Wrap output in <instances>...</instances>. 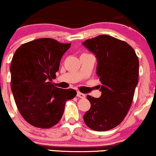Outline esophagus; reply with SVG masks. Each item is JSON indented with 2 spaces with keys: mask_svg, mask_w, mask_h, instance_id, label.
I'll return each mask as SVG.
<instances>
[{
  "mask_svg": "<svg viewBox=\"0 0 156 156\" xmlns=\"http://www.w3.org/2000/svg\"><path fill=\"white\" fill-rule=\"evenodd\" d=\"M77 97H78V98H85L86 95L84 94H83V93L78 92H77Z\"/></svg>",
  "mask_w": 156,
  "mask_h": 156,
  "instance_id": "obj_1",
  "label": "esophagus"
}]
</instances>
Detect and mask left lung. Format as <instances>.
Listing matches in <instances>:
<instances>
[{
  "label": "left lung",
  "mask_w": 156,
  "mask_h": 156,
  "mask_svg": "<svg viewBox=\"0 0 156 156\" xmlns=\"http://www.w3.org/2000/svg\"><path fill=\"white\" fill-rule=\"evenodd\" d=\"M83 44L96 55L102 84L100 98L87 95L91 108L83 120L91 129L105 131L120 124L129 111L139 80V58L130 44L108 35L89 39Z\"/></svg>",
  "instance_id": "left-lung-1"
}]
</instances>
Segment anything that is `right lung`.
<instances>
[{"instance_id":"obj_1","label":"right lung","mask_w":156,"mask_h":156,"mask_svg":"<svg viewBox=\"0 0 156 156\" xmlns=\"http://www.w3.org/2000/svg\"><path fill=\"white\" fill-rule=\"evenodd\" d=\"M70 45L51 38L37 39L23 44L13 55L11 89L20 113L33 126H54L62 119L66 102L76 95L74 89L58 88L52 83Z\"/></svg>"}]
</instances>
